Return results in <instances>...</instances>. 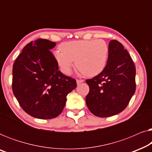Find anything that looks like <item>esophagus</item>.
I'll list each match as a JSON object with an SVG mask.
<instances>
[{"label": "esophagus", "mask_w": 152, "mask_h": 152, "mask_svg": "<svg viewBox=\"0 0 152 152\" xmlns=\"http://www.w3.org/2000/svg\"><path fill=\"white\" fill-rule=\"evenodd\" d=\"M84 82V80H77V84H80L81 83H82Z\"/></svg>", "instance_id": "34e87169"}]
</instances>
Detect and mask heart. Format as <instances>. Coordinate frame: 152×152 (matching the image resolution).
<instances>
[{"instance_id": "heart-1", "label": "heart", "mask_w": 152, "mask_h": 152, "mask_svg": "<svg viewBox=\"0 0 152 152\" xmlns=\"http://www.w3.org/2000/svg\"><path fill=\"white\" fill-rule=\"evenodd\" d=\"M60 48L55 52V58L64 73H70L75 60L77 68L88 77L99 75L107 65L109 46L102 39L72 41L63 43Z\"/></svg>"}]
</instances>
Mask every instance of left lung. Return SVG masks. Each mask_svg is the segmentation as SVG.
Instances as JSON below:
<instances>
[{
	"label": "left lung",
	"instance_id": "8db88e82",
	"mask_svg": "<svg viewBox=\"0 0 152 152\" xmlns=\"http://www.w3.org/2000/svg\"><path fill=\"white\" fill-rule=\"evenodd\" d=\"M135 77L136 68L129 54L120 42L111 40L104 69L86 81L90 88L86 97L89 111L100 118L122 112L136 91Z\"/></svg>",
	"mask_w": 152,
	"mask_h": 152
}]
</instances>
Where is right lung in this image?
<instances>
[{"label":"right lung","mask_w":152,"mask_h":152,"mask_svg":"<svg viewBox=\"0 0 152 152\" xmlns=\"http://www.w3.org/2000/svg\"><path fill=\"white\" fill-rule=\"evenodd\" d=\"M56 43L39 39L23 48L12 69V91L27 113L39 119H52L63 111L66 96L76 81L64 75L53 53Z\"/></svg>","instance_id":"obj_1"}]
</instances>
